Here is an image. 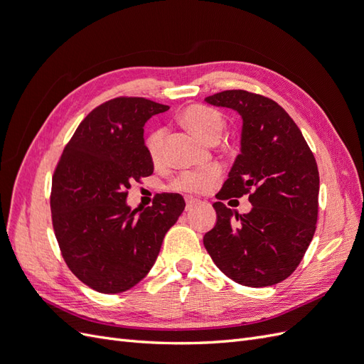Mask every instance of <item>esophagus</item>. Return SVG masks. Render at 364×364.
Instances as JSON below:
<instances>
[{
  "label": "esophagus",
  "instance_id": "34e87169",
  "mask_svg": "<svg viewBox=\"0 0 364 364\" xmlns=\"http://www.w3.org/2000/svg\"><path fill=\"white\" fill-rule=\"evenodd\" d=\"M185 202H186V211H191L194 206L199 205V200L194 199V197H186Z\"/></svg>",
  "mask_w": 364,
  "mask_h": 364
}]
</instances>
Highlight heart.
<instances>
[{
  "label": "heart",
  "mask_w": 364,
  "mask_h": 364,
  "mask_svg": "<svg viewBox=\"0 0 364 364\" xmlns=\"http://www.w3.org/2000/svg\"><path fill=\"white\" fill-rule=\"evenodd\" d=\"M181 123L188 129L191 134L202 139L206 144H215L223 134L225 118L215 109L205 105H193L183 109L179 115ZM165 130H151L146 138V149L153 162H159L164 151ZM222 168L217 165H211L206 170L199 171H182L178 178L171 182V188L182 193H203L213 186L218 179Z\"/></svg>",
  "instance_id": "b5f03b06"
}]
</instances>
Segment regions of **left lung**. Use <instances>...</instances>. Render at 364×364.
<instances>
[{"mask_svg":"<svg viewBox=\"0 0 364 364\" xmlns=\"http://www.w3.org/2000/svg\"><path fill=\"white\" fill-rule=\"evenodd\" d=\"M205 102L243 118L241 151L217 199L249 194L252 209L241 215L215 202L217 223L203 245L228 278L269 287L290 277L313 240L318 208L314 155L291 117L267 97L232 90Z\"/></svg>","mask_w":364,"mask_h":364,"instance_id":"obj_1","label":"left lung"}]
</instances>
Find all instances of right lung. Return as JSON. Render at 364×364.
<instances>
[{
    "mask_svg": "<svg viewBox=\"0 0 364 364\" xmlns=\"http://www.w3.org/2000/svg\"><path fill=\"white\" fill-rule=\"evenodd\" d=\"M168 111L142 97L97 106L65 147L51 183V220L70 270L95 291L136 285L155 264L167 230L185 209L179 194H159L138 213L127 206L134 181L153 173L144 124Z\"/></svg>",
    "mask_w": 364,
    "mask_h": 364,
    "instance_id": "obj_1",
    "label": "right lung"
}]
</instances>
